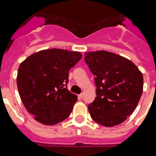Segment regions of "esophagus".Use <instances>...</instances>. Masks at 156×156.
<instances>
[{
    "label": "esophagus",
    "instance_id": "1",
    "mask_svg": "<svg viewBox=\"0 0 156 156\" xmlns=\"http://www.w3.org/2000/svg\"><path fill=\"white\" fill-rule=\"evenodd\" d=\"M83 97H84L83 93H81L80 95H78V97H79L80 99H82V98H83Z\"/></svg>",
    "mask_w": 156,
    "mask_h": 156
}]
</instances>
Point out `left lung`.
<instances>
[{
  "instance_id": "left-lung-1",
  "label": "left lung",
  "mask_w": 156,
  "mask_h": 156,
  "mask_svg": "<svg viewBox=\"0 0 156 156\" xmlns=\"http://www.w3.org/2000/svg\"><path fill=\"white\" fill-rule=\"evenodd\" d=\"M84 59L97 86V97L88 106L91 118L107 127L123 122L141 97V72L130 60L107 51L86 52Z\"/></svg>"
}]
</instances>
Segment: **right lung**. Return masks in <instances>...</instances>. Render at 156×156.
<instances>
[{
	"instance_id": "right-lung-1",
	"label": "right lung",
	"mask_w": 156,
	"mask_h": 156,
	"mask_svg": "<svg viewBox=\"0 0 156 156\" xmlns=\"http://www.w3.org/2000/svg\"><path fill=\"white\" fill-rule=\"evenodd\" d=\"M82 56L78 52L51 48L32 54L20 65L19 93L35 120L52 126L68 118L78 101L67 89L69 70Z\"/></svg>"
}]
</instances>
